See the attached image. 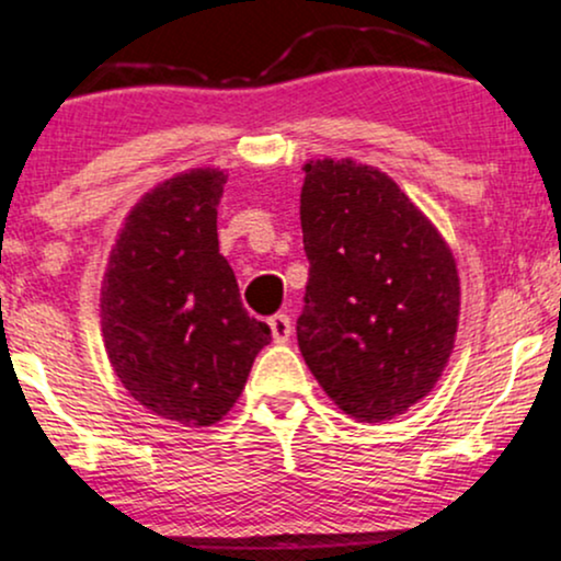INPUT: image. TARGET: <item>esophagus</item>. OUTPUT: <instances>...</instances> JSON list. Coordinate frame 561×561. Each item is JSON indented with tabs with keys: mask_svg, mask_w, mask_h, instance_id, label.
<instances>
[{
	"mask_svg": "<svg viewBox=\"0 0 561 561\" xmlns=\"http://www.w3.org/2000/svg\"><path fill=\"white\" fill-rule=\"evenodd\" d=\"M268 327H272L274 343H287L289 334H293V321H289L287 313H274V317L268 319Z\"/></svg>",
	"mask_w": 561,
	"mask_h": 561,
	"instance_id": "esophagus-1",
	"label": "esophagus"
}]
</instances>
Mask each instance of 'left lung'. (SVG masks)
Wrapping results in <instances>:
<instances>
[{
  "label": "left lung",
  "instance_id": "8db88e82",
  "mask_svg": "<svg viewBox=\"0 0 561 561\" xmlns=\"http://www.w3.org/2000/svg\"><path fill=\"white\" fill-rule=\"evenodd\" d=\"M300 227L311 261L298 345L337 409L385 422L420 403L459 330L456 259L388 173L308 160Z\"/></svg>",
  "mask_w": 561,
  "mask_h": 561
}]
</instances>
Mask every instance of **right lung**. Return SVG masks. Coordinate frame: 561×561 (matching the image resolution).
Instances as JSON below:
<instances>
[{
  "mask_svg": "<svg viewBox=\"0 0 561 561\" xmlns=\"http://www.w3.org/2000/svg\"><path fill=\"white\" fill-rule=\"evenodd\" d=\"M224 184V171L192 169L147 192L118 231L100 293L113 371L145 409L184 427L221 422L272 343L218 253Z\"/></svg>",
  "mask_w": 561,
  "mask_h": 561,
  "instance_id": "add662e5",
  "label": "right lung"
}]
</instances>
